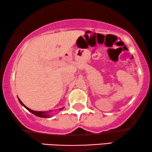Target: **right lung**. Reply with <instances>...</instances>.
I'll return each instance as SVG.
<instances>
[{"instance_id":"add662e5","label":"right lung","mask_w":152,"mask_h":152,"mask_svg":"<svg viewBox=\"0 0 152 152\" xmlns=\"http://www.w3.org/2000/svg\"><path fill=\"white\" fill-rule=\"evenodd\" d=\"M18 100H19V102H20V104H22L23 106H24L25 108L27 109V110L29 111V112H30L31 113H32L33 114H34V115H36V116H38V117H41V118H48V117H49L50 116V115H48V112H36V111H33V110H30V109H29L28 107H27L22 102L20 101V100L18 98Z\"/></svg>"}]
</instances>
